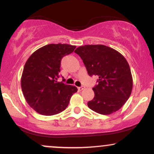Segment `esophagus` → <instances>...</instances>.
Here are the masks:
<instances>
[{
    "label": "esophagus",
    "mask_w": 154,
    "mask_h": 154,
    "mask_svg": "<svg viewBox=\"0 0 154 154\" xmlns=\"http://www.w3.org/2000/svg\"><path fill=\"white\" fill-rule=\"evenodd\" d=\"M83 89H84V87H82V86H81V87H79V88H78V90H79V91H82Z\"/></svg>",
    "instance_id": "esophagus-1"
}]
</instances>
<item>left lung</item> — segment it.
Masks as SVG:
<instances>
[{
	"label": "left lung",
	"instance_id": "1",
	"mask_svg": "<svg viewBox=\"0 0 154 154\" xmlns=\"http://www.w3.org/2000/svg\"><path fill=\"white\" fill-rule=\"evenodd\" d=\"M82 59L90 76H98L93 88L95 96L88 106L98 114L107 115L118 111L130 98L132 77L125 58L103 45H85L75 51Z\"/></svg>",
	"mask_w": 154,
	"mask_h": 154
}]
</instances>
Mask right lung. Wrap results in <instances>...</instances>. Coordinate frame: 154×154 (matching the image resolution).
<instances>
[{
	"instance_id": "right-lung-1",
	"label": "right lung",
	"mask_w": 154,
	"mask_h": 154,
	"mask_svg": "<svg viewBox=\"0 0 154 154\" xmlns=\"http://www.w3.org/2000/svg\"><path fill=\"white\" fill-rule=\"evenodd\" d=\"M75 48L68 44H48L35 51L25 63L22 90L27 103L38 114L52 116L61 112L77 91L75 86L57 81L61 59Z\"/></svg>"
}]
</instances>
